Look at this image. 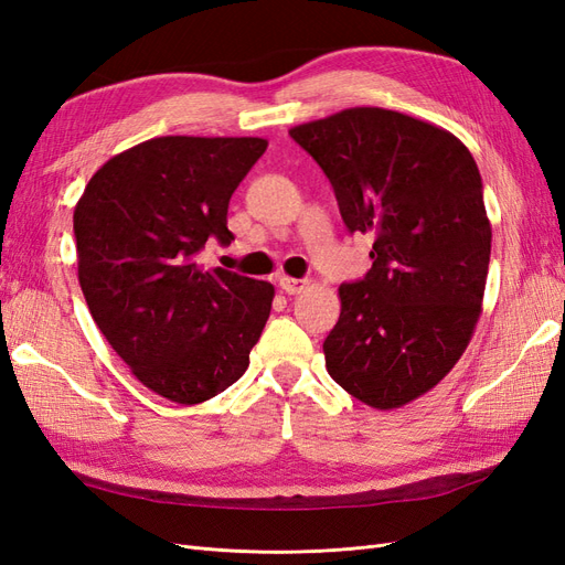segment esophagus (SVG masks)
<instances>
[{"mask_svg":"<svg viewBox=\"0 0 565 565\" xmlns=\"http://www.w3.org/2000/svg\"><path fill=\"white\" fill-rule=\"evenodd\" d=\"M309 280L306 278H287V276H282L280 278V289L285 295H301L303 289H309Z\"/></svg>","mask_w":565,"mask_h":565,"instance_id":"obj_1","label":"esophagus"}]
</instances>
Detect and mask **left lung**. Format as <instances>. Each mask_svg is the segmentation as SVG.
I'll list each match as a JSON object with an SVG mask.
<instances>
[{
	"label": "left lung",
	"instance_id": "obj_1",
	"mask_svg": "<svg viewBox=\"0 0 565 565\" xmlns=\"http://www.w3.org/2000/svg\"><path fill=\"white\" fill-rule=\"evenodd\" d=\"M289 136L330 179L349 233L372 235V268L339 287L322 341L330 377L388 409L434 388L465 353L490 264L483 181L450 131L384 108H351Z\"/></svg>",
	"mask_w": 565,
	"mask_h": 565
}]
</instances>
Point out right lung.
<instances>
[{
    "label": "right lung",
    "instance_id": "add662e5",
    "mask_svg": "<svg viewBox=\"0 0 565 565\" xmlns=\"http://www.w3.org/2000/svg\"><path fill=\"white\" fill-rule=\"evenodd\" d=\"M266 146L150 139L100 167L75 207L94 322L136 377L174 403L210 401L241 380L268 320L270 282L198 266L210 241L231 245V195Z\"/></svg>",
    "mask_w": 565,
    "mask_h": 565
}]
</instances>
